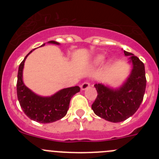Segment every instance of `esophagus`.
<instances>
[{
	"label": "esophagus",
	"instance_id": "34e87169",
	"mask_svg": "<svg viewBox=\"0 0 159 159\" xmlns=\"http://www.w3.org/2000/svg\"><path fill=\"white\" fill-rule=\"evenodd\" d=\"M90 86H91L90 83L88 82V81H85V82H84L82 84H81L80 88L82 90H85V89H87V88H89Z\"/></svg>",
	"mask_w": 159,
	"mask_h": 159
}]
</instances>
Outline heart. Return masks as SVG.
I'll return each instance as SVG.
<instances>
[{
	"label": "heart",
	"instance_id": "1",
	"mask_svg": "<svg viewBox=\"0 0 159 159\" xmlns=\"http://www.w3.org/2000/svg\"><path fill=\"white\" fill-rule=\"evenodd\" d=\"M102 57H97L96 60H95V63H96V64H99V63H100L101 61H102Z\"/></svg>",
	"mask_w": 159,
	"mask_h": 159
}]
</instances>
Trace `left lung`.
I'll list each match as a JSON object with an SVG mask.
<instances>
[{
    "label": "left lung",
    "mask_w": 159,
    "mask_h": 159,
    "mask_svg": "<svg viewBox=\"0 0 159 159\" xmlns=\"http://www.w3.org/2000/svg\"><path fill=\"white\" fill-rule=\"evenodd\" d=\"M126 56H131L133 64L130 75L119 90H112L102 84H95L97 97L92 105L96 116L112 123L124 121L139 109L145 94L147 79L145 67L134 54L124 51Z\"/></svg>",
    "instance_id": "1"
}]
</instances>
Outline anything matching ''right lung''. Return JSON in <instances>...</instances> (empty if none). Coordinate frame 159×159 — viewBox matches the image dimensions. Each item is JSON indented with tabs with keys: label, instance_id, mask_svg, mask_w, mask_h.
Segmentation results:
<instances>
[{
	"label": "right lung",
	"instance_id": "1",
	"mask_svg": "<svg viewBox=\"0 0 159 159\" xmlns=\"http://www.w3.org/2000/svg\"><path fill=\"white\" fill-rule=\"evenodd\" d=\"M49 43L59 44V43L53 40L49 41ZM32 52L25 57L19 66L16 82L17 99L20 107L29 119L41 123H53L66 116L71 97L80 91V88L75 86L64 88L51 97H40L33 93L25 86L22 80V71L25 59Z\"/></svg>",
	"mask_w": 159,
	"mask_h": 159
}]
</instances>
